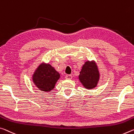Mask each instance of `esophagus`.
I'll return each instance as SVG.
<instances>
[{
    "label": "esophagus",
    "instance_id": "esophagus-1",
    "mask_svg": "<svg viewBox=\"0 0 134 134\" xmlns=\"http://www.w3.org/2000/svg\"><path fill=\"white\" fill-rule=\"evenodd\" d=\"M65 79H67V80H70L72 79V76L71 75H67L65 76Z\"/></svg>",
    "mask_w": 134,
    "mask_h": 134
}]
</instances>
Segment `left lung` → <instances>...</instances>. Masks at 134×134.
<instances>
[{
	"label": "left lung",
	"instance_id": "left-lung-1",
	"mask_svg": "<svg viewBox=\"0 0 134 134\" xmlns=\"http://www.w3.org/2000/svg\"><path fill=\"white\" fill-rule=\"evenodd\" d=\"M100 78V73L97 64L94 60L86 61L82 65L79 75V80L87 90H92L97 86Z\"/></svg>",
	"mask_w": 134,
	"mask_h": 134
}]
</instances>
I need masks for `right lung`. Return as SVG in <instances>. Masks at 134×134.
<instances>
[{"instance_id":"obj_1","label":"right lung","mask_w":134,"mask_h":134,"mask_svg":"<svg viewBox=\"0 0 134 134\" xmlns=\"http://www.w3.org/2000/svg\"><path fill=\"white\" fill-rule=\"evenodd\" d=\"M31 80L40 91L50 92L60 78V74L49 64L42 63L34 71Z\"/></svg>"}]
</instances>
